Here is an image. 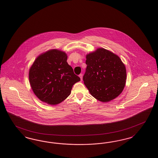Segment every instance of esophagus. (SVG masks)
Returning <instances> with one entry per match:
<instances>
[{
	"label": "esophagus",
	"mask_w": 158,
	"mask_h": 158,
	"mask_svg": "<svg viewBox=\"0 0 158 158\" xmlns=\"http://www.w3.org/2000/svg\"><path fill=\"white\" fill-rule=\"evenodd\" d=\"M79 77L81 78V80L82 81V74H80V75H79Z\"/></svg>",
	"instance_id": "obj_1"
}]
</instances>
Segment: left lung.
<instances>
[{
  "label": "left lung",
  "instance_id": "left-lung-1",
  "mask_svg": "<svg viewBox=\"0 0 158 158\" xmlns=\"http://www.w3.org/2000/svg\"><path fill=\"white\" fill-rule=\"evenodd\" d=\"M87 67L83 77L91 95L103 102L117 98L124 89L127 73L124 64L115 54L103 48L86 56Z\"/></svg>",
  "mask_w": 158,
  "mask_h": 158
}]
</instances>
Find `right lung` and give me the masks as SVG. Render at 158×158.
I'll return each mask as SVG.
<instances>
[{"instance_id":"add662e5","label":"right lung","mask_w":158,"mask_h":158,"mask_svg":"<svg viewBox=\"0 0 158 158\" xmlns=\"http://www.w3.org/2000/svg\"><path fill=\"white\" fill-rule=\"evenodd\" d=\"M67 54L52 49L39 55L29 70L34 94L50 105L60 104L70 95L73 85L81 79L68 64Z\"/></svg>"}]
</instances>
